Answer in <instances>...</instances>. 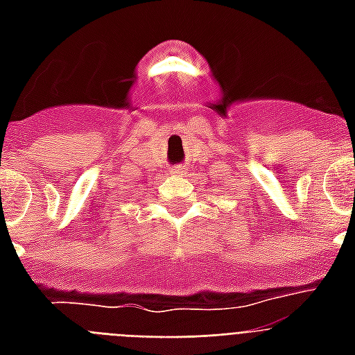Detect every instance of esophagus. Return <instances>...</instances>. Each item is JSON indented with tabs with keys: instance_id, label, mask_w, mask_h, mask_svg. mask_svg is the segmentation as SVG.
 <instances>
[{
	"instance_id": "34e87169",
	"label": "esophagus",
	"mask_w": 355,
	"mask_h": 355,
	"mask_svg": "<svg viewBox=\"0 0 355 355\" xmlns=\"http://www.w3.org/2000/svg\"><path fill=\"white\" fill-rule=\"evenodd\" d=\"M173 175H186V166H175L171 169Z\"/></svg>"
}]
</instances>
